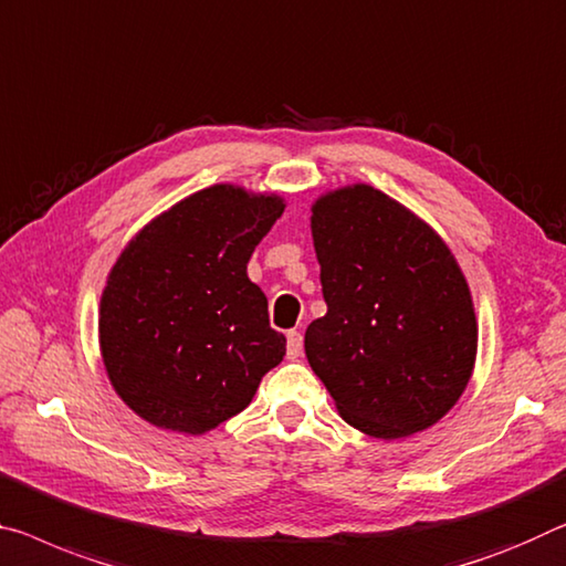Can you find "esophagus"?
Masks as SVG:
<instances>
[{
    "mask_svg": "<svg viewBox=\"0 0 566 566\" xmlns=\"http://www.w3.org/2000/svg\"><path fill=\"white\" fill-rule=\"evenodd\" d=\"M289 342H285V349H289V356L291 359H298L301 352H303V336L301 332H289Z\"/></svg>",
    "mask_w": 566,
    "mask_h": 566,
    "instance_id": "1",
    "label": "esophagus"
}]
</instances>
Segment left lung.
<instances>
[{
	"label": "left lung",
	"instance_id": "obj_1",
	"mask_svg": "<svg viewBox=\"0 0 566 566\" xmlns=\"http://www.w3.org/2000/svg\"><path fill=\"white\" fill-rule=\"evenodd\" d=\"M326 316L306 328L311 369L352 428L399 440L442 420L475 367L471 289L446 240L369 185L311 205Z\"/></svg>",
	"mask_w": 566,
	"mask_h": 566
}]
</instances>
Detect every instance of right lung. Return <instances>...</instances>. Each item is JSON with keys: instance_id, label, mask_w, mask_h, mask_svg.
<instances>
[{"instance_id": "obj_1", "label": "right lung", "mask_w": 566, "mask_h": 566, "mask_svg": "<svg viewBox=\"0 0 566 566\" xmlns=\"http://www.w3.org/2000/svg\"><path fill=\"white\" fill-rule=\"evenodd\" d=\"M285 199L212 185L144 224L113 263L98 308L103 367L154 428L205 434L250 405L283 361L248 260Z\"/></svg>"}]
</instances>
